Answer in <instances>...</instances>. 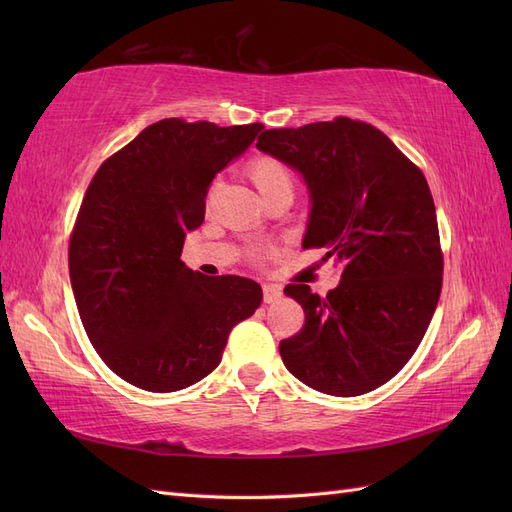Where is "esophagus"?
I'll use <instances>...</instances> for the list:
<instances>
[{
    "label": "esophagus",
    "instance_id": "1",
    "mask_svg": "<svg viewBox=\"0 0 512 512\" xmlns=\"http://www.w3.org/2000/svg\"><path fill=\"white\" fill-rule=\"evenodd\" d=\"M282 297V286L277 284H262V301L273 303Z\"/></svg>",
    "mask_w": 512,
    "mask_h": 512
}]
</instances>
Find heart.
Segmentation results:
<instances>
[{"instance_id": "1", "label": "heart", "mask_w": 512, "mask_h": 512, "mask_svg": "<svg viewBox=\"0 0 512 512\" xmlns=\"http://www.w3.org/2000/svg\"><path fill=\"white\" fill-rule=\"evenodd\" d=\"M245 173L252 179L256 190L265 200H269L275 194H282V192L292 194V190H294V177H292L290 166L286 162H282L280 158L267 156V153H260V156H254L250 162H247ZM262 258H265V252L256 250L254 260H262Z\"/></svg>"}]
</instances>
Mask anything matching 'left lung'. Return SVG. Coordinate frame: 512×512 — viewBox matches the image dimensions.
Returning a JSON list of instances; mask_svg holds the SVG:
<instances>
[{"label":"left lung","mask_w":512,"mask_h":512,"mask_svg":"<svg viewBox=\"0 0 512 512\" xmlns=\"http://www.w3.org/2000/svg\"><path fill=\"white\" fill-rule=\"evenodd\" d=\"M256 147L303 175L312 196L303 247L342 265L327 297L307 284L284 288L305 324L280 342L282 361L320 393L374 391L412 359L440 299L444 258L427 179L359 119L265 130Z\"/></svg>","instance_id":"1"}]
</instances>
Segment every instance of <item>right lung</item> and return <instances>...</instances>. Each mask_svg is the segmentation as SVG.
Masks as SVG:
<instances>
[{"label":"right lung","instance_id":"add662e5","mask_svg":"<svg viewBox=\"0 0 512 512\" xmlns=\"http://www.w3.org/2000/svg\"><path fill=\"white\" fill-rule=\"evenodd\" d=\"M262 128L162 119L89 183L68 247L74 299L100 359L138 389L173 393L209 376L262 301L254 280L207 277L181 260L209 183Z\"/></svg>","mask_w":512,"mask_h":512}]
</instances>
